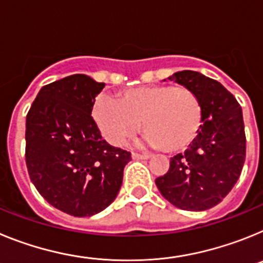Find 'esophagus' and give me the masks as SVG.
<instances>
[{
    "label": "esophagus",
    "instance_id": "obj_1",
    "mask_svg": "<svg viewBox=\"0 0 263 263\" xmlns=\"http://www.w3.org/2000/svg\"><path fill=\"white\" fill-rule=\"evenodd\" d=\"M132 157H133V159H148L150 154H146V153H143V154H141V153H132Z\"/></svg>",
    "mask_w": 263,
    "mask_h": 263
}]
</instances>
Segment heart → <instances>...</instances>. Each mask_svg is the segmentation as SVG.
Instances as JSON below:
<instances>
[{"instance_id":"b5f03b06","label":"heart","mask_w":263,"mask_h":263,"mask_svg":"<svg viewBox=\"0 0 263 263\" xmlns=\"http://www.w3.org/2000/svg\"><path fill=\"white\" fill-rule=\"evenodd\" d=\"M203 115L196 92L174 84L129 88L117 99L100 96L92 111L110 145H124L138 132L141 121L143 139L168 154H179L194 145L203 126Z\"/></svg>"}]
</instances>
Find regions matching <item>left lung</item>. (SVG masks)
Instances as JSON below:
<instances>
[{
	"instance_id": "1",
	"label": "left lung",
	"mask_w": 263,
	"mask_h": 263,
	"mask_svg": "<svg viewBox=\"0 0 263 263\" xmlns=\"http://www.w3.org/2000/svg\"><path fill=\"white\" fill-rule=\"evenodd\" d=\"M196 92L203 103L200 134L184 154L171 158L170 170L155 179L162 196L184 211H205L231 192L242 171L246 137L242 109L218 81L196 71L170 76Z\"/></svg>"
}]
</instances>
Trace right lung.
<instances>
[{
  "label": "right lung",
  "mask_w": 263,
  "mask_h": 263,
  "mask_svg": "<svg viewBox=\"0 0 263 263\" xmlns=\"http://www.w3.org/2000/svg\"><path fill=\"white\" fill-rule=\"evenodd\" d=\"M105 87L87 75L42 87L26 117V166L32 184L57 210L92 216L115 200L132 154L103 139L93 117Z\"/></svg>",
  "instance_id": "add662e5"
}]
</instances>
